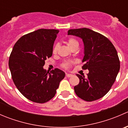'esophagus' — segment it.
Returning a JSON list of instances; mask_svg holds the SVG:
<instances>
[{"instance_id":"obj_1","label":"esophagus","mask_w":128,"mask_h":128,"mask_svg":"<svg viewBox=\"0 0 128 128\" xmlns=\"http://www.w3.org/2000/svg\"><path fill=\"white\" fill-rule=\"evenodd\" d=\"M66 76L67 77H71L72 76V75L70 74H66Z\"/></svg>"}]
</instances>
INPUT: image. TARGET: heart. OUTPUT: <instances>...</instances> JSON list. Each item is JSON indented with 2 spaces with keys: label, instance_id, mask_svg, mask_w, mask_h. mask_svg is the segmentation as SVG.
<instances>
[{
  "label": "heart",
  "instance_id": "1",
  "mask_svg": "<svg viewBox=\"0 0 128 128\" xmlns=\"http://www.w3.org/2000/svg\"><path fill=\"white\" fill-rule=\"evenodd\" d=\"M68 44H69V47H70V48H72L73 46H76V45H78V41H77V40L74 38H69V40H68ZM59 43H56V44L54 45L53 49H52V52H53L54 54L56 53L57 51H58V48H59ZM70 66V63L69 62H65L63 63L62 64V67L64 68H65V69H68V68H69V67Z\"/></svg>",
  "mask_w": 128,
  "mask_h": 128
}]
</instances>
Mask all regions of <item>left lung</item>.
Listing matches in <instances>:
<instances>
[{
  "label": "left lung",
  "mask_w": 128,
  "mask_h": 128,
  "mask_svg": "<svg viewBox=\"0 0 128 128\" xmlns=\"http://www.w3.org/2000/svg\"><path fill=\"white\" fill-rule=\"evenodd\" d=\"M68 34L83 41L82 68L89 71L86 77L77 74L80 82L74 87L76 95L87 102L101 98L110 90L120 70V62L115 48L106 37L87 28L69 30Z\"/></svg>",
  "instance_id": "left-lung-1"
}]
</instances>
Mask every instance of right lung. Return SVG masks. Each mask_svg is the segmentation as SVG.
Listing matches in <instances>:
<instances>
[{"mask_svg":"<svg viewBox=\"0 0 128 128\" xmlns=\"http://www.w3.org/2000/svg\"><path fill=\"white\" fill-rule=\"evenodd\" d=\"M58 30L40 29L23 36L14 45L8 66L15 86L24 97L43 104L52 99L65 73L55 69L48 72L43 66L52 55Z\"/></svg>","mask_w":128,"mask_h":128,"instance_id":"add662e5","label":"right lung"}]
</instances>
